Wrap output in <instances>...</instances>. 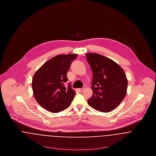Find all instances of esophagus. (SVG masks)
<instances>
[{
  "label": "esophagus",
  "mask_w": 156,
  "mask_h": 156,
  "mask_svg": "<svg viewBox=\"0 0 156 156\" xmlns=\"http://www.w3.org/2000/svg\"><path fill=\"white\" fill-rule=\"evenodd\" d=\"M84 89H85V87H82V88H79V89H77V90H78L79 92H81L82 91H83V90H84Z\"/></svg>",
  "instance_id": "34e87169"
}]
</instances>
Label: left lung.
I'll use <instances>...</instances> for the list:
<instances>
[{"label":"left lung","instance_id":"obj_1","mask_svg":"<svg viewBox=\"0 0 156 156\" xmlns=\"http://www.w3.org/2000/svg\"><path fill=\"white\" fill-rule=\"evenodd\" d=\"M86 55L93 76V95L87 103L97 111L110 112L120 104L126 94V74L120 66L107 57L94 53Z\"/></svg>","mask_w":156,"mask_h":156}]
</instances>
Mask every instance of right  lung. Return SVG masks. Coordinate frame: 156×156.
Wrapping results in <instances>:
<instances>
[{
	"label": "right lung",
	"instance_id": "obj_1",
	"mask_svg": "<svg viewBox=\"0 0 156 156\" xmlns=\"http://www.w3.org/2000/svg\"><path fill=\"white\" fill-rule=\"evenodd\" d=\"M77 54L58 55L50 59L36 71L32 80L33 95L44 109L57 113L66 109L76 95L68 80L67 73Z\"/></svg>",
	"mask_w": 156,
	"mask_h": 156
}]
</instances>
